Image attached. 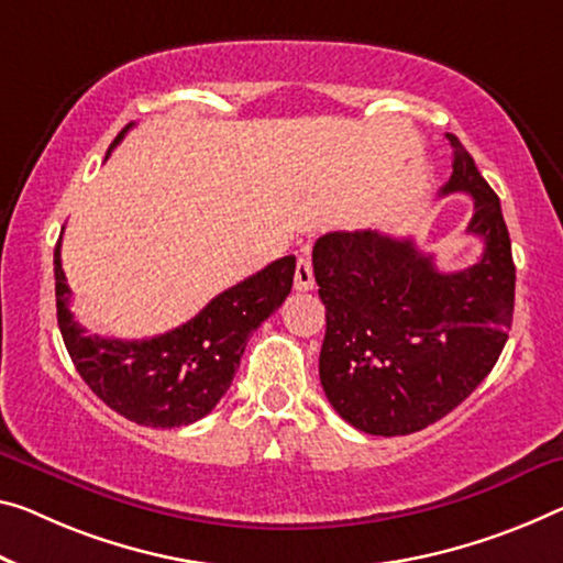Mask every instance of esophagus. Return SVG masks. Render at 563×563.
I'll use <instances>...</instances> for the list:
<instances>
[{
  "label": "esophagus",
  "instance_id": "obj_1",
  "mask_svg": "<svg viewBox=\"0 0 563 563\" xmlns=\"http://www.w3.org/2000/svg\"><path fill=\"white\" fill-rule=\"evenodd\" d=\"M294 289L297 291L314 289V274H311V262L307 256H299L297 269H294Z\"/></svg>",
  "mask_w": 563,
  "mask_h": 563
}]
</instances>
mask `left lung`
<instances>
[{
  "label": "left lung",
  "instance_id": "obj_1",
  "mask_svg": "<svg viewBox=\"0 0 563 563\" xmlns=\"http://www.w3.org/2000/svg\"><path fill=\"white\" fill-rule=\"evenodd\" d=\"M453 176L440 196L468 194L478 262L438 272L410 239L332 231L311 264L327 332L319 379L327 400L369 435H410L445 418L500 357L514 322L516 266L500 201L453 133Z\"/></svg>",
  "mask_w": 563,
  "mask_h": 563
}]
</instances>
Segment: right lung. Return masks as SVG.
Listing matches in <instances>:
<instances>
[{
    "label": "right lung",
    "mask_w": 563,
    "mask_h": 563,
    "mask_svg": "<svg viewBox=\"0 0 563 563\" xmlns=\"http://www.w3.org/2000/svg\"><path fill=\"white\" fill-rule=\"evenodd\" d=\"M131 128L133 123L120 131L108 155ZM294 266V256L276 258L166 334L115 340L88 334L73 317L57 241V324L73 365L108 408L145 428L191 426L216 408L231 387L249 336L289 297Z\"/></svg>",
    "instance_id": "obj_1"
}]
</instances>
